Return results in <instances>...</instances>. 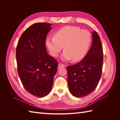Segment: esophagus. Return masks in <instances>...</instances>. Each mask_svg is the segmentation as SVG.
<instances>
[{
  "mask_svg": "<svg viewBox=\"0 0 120 120\" xmlns=\"http://www.w3.org/2000/svg\"><path fill=\"white\" fill-rule=\"evenodd\" d=\"M58 67L59 68H65V66L64 64H62V63H60L58 64Z\"/></svg>",
  "mask_w": 120,
  "mask_h": 120,
  "instance_id": "1",
  "label": "esophagus"
}]
</instances>
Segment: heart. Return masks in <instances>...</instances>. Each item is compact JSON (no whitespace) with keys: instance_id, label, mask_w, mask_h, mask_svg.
<instances>
[{"instance_id":"b5f03b06","label":"heart","mask_w":120,"mask_h":120,"mask_svg":"<svg viewBox=\"0 0 120 120\" xmlns=\"http://www.w3.org/2000/svg\"><path fill=\"white\" fill-rule=\"evenodd\" d=\"M91 41L92 35L88 30L76 26H66L55 31L53 37H47L46 45L53 57H57L63 46L62 59L77 62L85 57Z\"/></svg>"}]
</instances>
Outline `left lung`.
Returning a JSON list of instances; mask_svg holds the SVG:
<instances>
[{
    "instance_id": "8db88e82",
    "label": "left lung",
    "mask_w": 120,
    "mask_h": 120,
    "mask_svg": "<svg viewBox=\"0 0 120 120\" xmlns=\"http://www.w3.org/2000/svg\"><path fill=\"white\" fill-rule=\"evenodd\" d=\"M103 52L101 42L96 31L92 34V43L87 54L80 62L67 67L70 93L76 98L88 95L95 90L102 72Z\"/></svg>"
}]
</instances>
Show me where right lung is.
<instances>
[{
  "mask_svg": "<svg viewBox=\"0 0 120 120\" xmlns=\"http://www.w3.org/2000/svg\"><path fill=\"white\" fill-rule=\"evenodd\" d=\"M52 25L38 22L22 33L16 47L18 74L25 89L38 98L46 96L52 90L58 63L47 52L46 35Z\"/></svg>",
  "mask_w": 120,
  "mask_h": 120,
  "instance_id": "right-lung-1",
  "label": "right lung"
}]
</instances>
